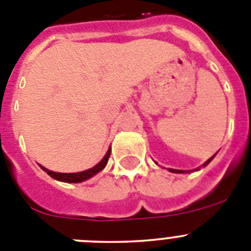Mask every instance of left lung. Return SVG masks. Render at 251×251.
I'll use <instances>...</instances> for the list:
<instances>
[{"label": "left lung", "instance_id": "obj_1", "mask_svg": "<svg viewBox=\"0 0 251 251\" xmlns=\"http://www.w3.org/2000/svg\"><path fill=\"white\" fill-rule=\"evenodd\" d=\"M215 157V154L212 157H210V158L207 159V161L205 162V163H203V167H205V166H207L208 163H210V162L212 161V158H214ZM197 170H200V168H196V170L195 171H197ZM168 171H170V172H175V174H186V172H190V171H182V170H172V168H168Z\"/></svg>", "mask_w": 251, "mask_h": 251}]
</instances>
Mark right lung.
Masks as SVG:
<instances>
[{"instance_id": "obj_1", "label": "right lung", "mask_w": 251, "mask_h": 251, "mask_svg": "<svg viewBox=\"0 0 251 251\" xmlns=\"http://www.w3.org/2000/svg\"><path fill=\"white\" fill-rule=\"evenodd\" d=\"M110 148L108 150V152L105 153V156L103 157L100 162H99L98 165H95L94 167L89 168V170L83 171V172H76V174H60V172H52V171L48 170V168L43 167V166H40V167L43 168L45 171L46 174L49 175L52 178L57 179V181H61V182H68V183H77V182H83L85 179H89L90 177H93L94 175H97L98 172H100L104 167L108 163V159H109L110 156Z\"/></svg>"}]
</instances>
